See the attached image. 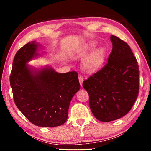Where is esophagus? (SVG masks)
<instances>
[{
	"instance_id": "34e87169",
	"label": "esophagus",
	"mask_w": 151,
	"mask_h": 151,
	"mask_svg": "<svg viewBox=\"0 0 151 151\" xmlns=\"http://www.w3.org/2000/svg\"><path fill=\"white\" fill-rule=\"evenodd\" d=\"M78 80H79V83H80L81 86L83 85V77L81 75L78 76Z\"/></svg>"
}]
</instances>
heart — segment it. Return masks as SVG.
I'll use <instances>...</instances> for the list:
<instances>
[{
	"mask_svg": "<svg viewBox=\"0 0 151 151\" xmlns=\"http://www.w3.org/2000/svg\"><path fill=\"white\" fill-rule=\"evenodd\" d=\"M96 43L94 42H89L86 45L82 51V55H87L96 47ZM106 51L104 48H99L93 50L83 63V67L88 73H94L98 70L103 65L105 60Z\"/></svg>",
	"mask_w": 151,
	"mask_h": 151,
	"instance_id": "1",
	"label": "heart"
}]
</instances>
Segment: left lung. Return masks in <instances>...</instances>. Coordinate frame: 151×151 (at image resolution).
I'll list each match as a JSON object with an SVG mask.
<instances>
[{"label":"left lung","instance_id":"obj_1","mask_svg":"<svg viewBox=\"0 0 151 151\" xmlns=\"http://www.w3.org/2000/svg\"><path fill=\"white\" fill-rule=\"evenodd\" d=\"M108 63L84 81L93 115L102 122L119 119L131 111L139 91V65L127 43L111 35Z\"/></svg>","mask_w":151,"mask_h":151}]
</instances>
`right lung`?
I'll return each mask as SVG.
<instances>
[{
    "label": "right lung",
    "instance_id": "obj_1",
    "mask_svg": "<svg viewBox=\"0 0 151 151\" xmlns=\"http://www.w3.org/2000/svg\"><path fill=\"white\" fill-rule=\"evenodd\" d=\"M40 45L28 42L16 53L10 83L14 103L26 118L39 127L63 124L73 96L81 88L75 71L58 73L49 66L37 68L27 64L40 55Z\"/></svg>",
    "mask_w": 151,
    "mask_h": 151
}]
</instances>
